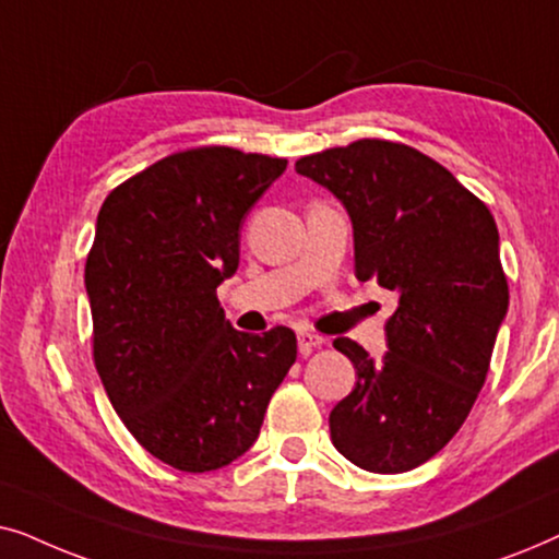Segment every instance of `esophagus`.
<instances>
[{"mask_svg":"<svg viewBox=\"0 0 559 559\" xmlns=\"http://www.w3.org/2000/svg\"><path fill=\"white\" fill-rule=\"evenodd\" d=\"M320 346H323V335L310 333V331H300V333H297V348H300L302 356L312 354V350L320 348Z\"/></svg>","mask_w":559,"mask_h":559,"instance_id":"1","label":"esophagus"}]
</instances>
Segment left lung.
<instances>
[{"mask_svg": "<svg viewBox=\"0 0 559 559\" xmlns=\"http://www.w3.org/2000/svg\"><path fill=\"white\" fill-rule=\"evenodd\" d=\"M295 170L348 211L356 277L400 297L381 358L333 341L356 389L331 412V440L364 471H412L461 430L486 381L509 310L499 228L453 173L407 144L358 140Z\"/></svg>", "mask_w": 559, "mask_h": 559, "instance_id": "1", "label": "left lung"}]
</instances>
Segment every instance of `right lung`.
<instances>
[{
  "label": "right lung",
  "instance_id": "obj_1",
  "mask_svg": "<svg viewBox=\"0 0 559 559\" xmlns=\"http://www.w3.org/2000/svg\"><path fill=\"white\" fill-rule=\"evenodd\" d=\"M285 167L231 147L178 152L98 211L86 259L96 371L136 442L178 471L247 453L297 358L289 328L236 331L216 297L239 270L243 218Z\"/></svg>",
  "mask_w": 559,
  "mask_h": 559
}]
</instances>
